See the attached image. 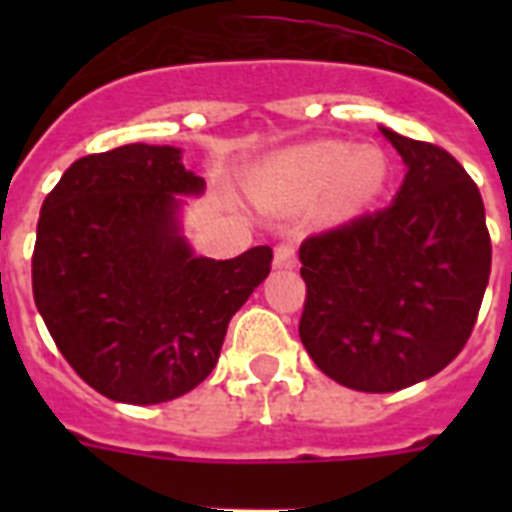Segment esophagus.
<instances>
[{"label":"esophagus","instance_id":"34e87169","mask_svg":"<svg viewBox=\"0 0 512 512\" xmlns=\"http://www.w3.org/2000/svg\"><path fill=\"white\" fill-rule=\"evenodd\" d=\"M273 263H276V268H297L295 241H279L273 249Z\"/></svg>","mask_w":512,"mask_h":512}]
</instances>
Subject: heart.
Listing matches in <instances>:
<instances>
[{
	"mask_svg": "<svg viewBox=\"0 0 512 512\" xmlns=\"http://www.w3.org/2000/svg\"><path fill=\"white\" fill-rule=\"evenodd\" d=\"M385 177L380 151L369 146L348 148L345 143H311L295 148L273 164V180L292 201L308 204L321 197L329 215H348L358 209Z\"/></svg>",
	"mask_w": 512,
	"mask_h": 512,
	"instance_id": "heart-1",
	"label": "heart"
}]
</instances>
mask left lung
Here are the masks:
<instances>
[{"label": "left lung", "instance_id": "8db88e82", "mask_svg": "<svg viewBox=\"0 0 512 512\" xmlns=\"http://www.w3.org/2000/svg\"><path fill=\"white\" fill-rule=\"evenodd\" d=\"M382 135L409 167L396 199L300 244V340L327 377L364 393L452 364L492 273L484 201L465 167L441 146Z\"/></svg>", "mask_w": 512, "mask_h": 512}]
</instances>
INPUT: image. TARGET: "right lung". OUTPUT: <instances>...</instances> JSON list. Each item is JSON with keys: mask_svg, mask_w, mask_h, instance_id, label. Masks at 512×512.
<instances>
[{"mask_svg": "<svg viewBox=\"0 0 512 512\" xmlns=\"http://www.w3.org/2000/svg\"><path fill=\"white\" fill-rule=\"evenodd\" d=\"M180 148L132 146L76 159L36 225L34 303L71 369L122 404H162L215 369L228 321L271 273L273 249L196 257L175 193H201Z\"/></svg>", "mask_w": 512, "mask_h": 512, "instance_id": "obj_1", "label": "right lung"}]
</instances>
